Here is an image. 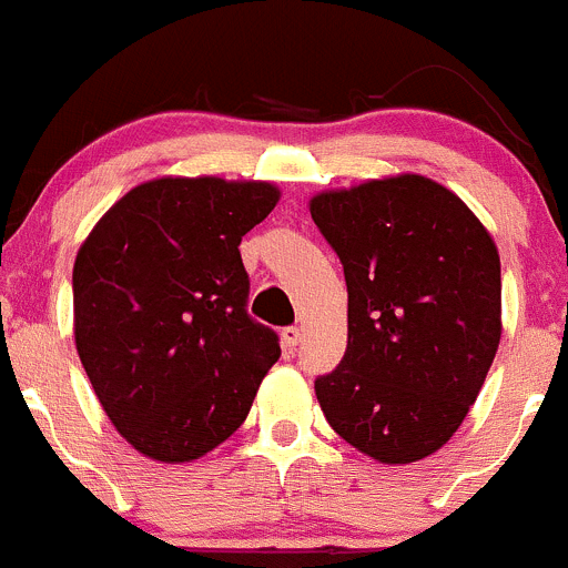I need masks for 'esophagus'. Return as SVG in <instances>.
I'll return each mask as SVG.
<instances>
[{"mask_svg": "<svg viewBox=\"0 0 568 568\" xmlns=\"http://www.w3.org/2000/svg\"><path fill=\"white\" fill-rule=\"evenodd\" d=\"M282 342L284 347H297V342H301V328H295V325H290V328L282 331Z\"/></svg>", "mask_w": 568, "mask_h": 568, "instance_id": "obj_1", "label": "esophagus"}]
</instances>
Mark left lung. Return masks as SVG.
Masks as SVG:
<instances>
[{"label": "left lung", "instance_id": "left-lung-1", "mask_svg": "<svg viewBox=\"0 0 568 568\" xmlns=\"http://www.w3.org/2000/svg\"><path fill=\"white\" fill-rule=\"evenodd\" d=\"M308 212L347 284V351L314 381L320 408L378 464L423 462L456 434L497 356V245L453 190L419 173L323 190Z\"/></svg>", "mask_w": 568, "mask_h": 568}]
</instances>
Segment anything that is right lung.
Masks as SVG:
<instances>
[{
    "label": "right lung",
    "mask_w": 568,
    "mask_h": 568,
    "mask_svg": "<svg viewBox=\"0 0 568 568\" xmlns=\"http://www.w3.org/2000/svg\"><path fill=\"white\" fill-rule=\"evenodd\" d=\"M278 199L254 179H151L77 251V353L110 423L151 462L187 464L223 445L282 356L245 312L240 256Z\"/></svg>",
    "instance_id": "right-lung-1"
}]
</instances>
